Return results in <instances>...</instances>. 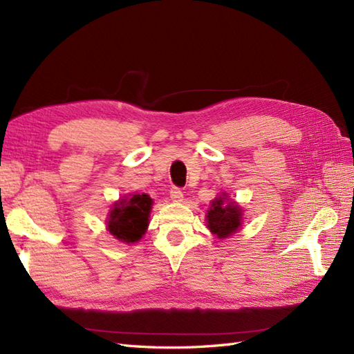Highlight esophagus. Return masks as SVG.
<instances>
[{
    "label": "esophagus",
    "instance_id": "esophagus-1",
    "mask_svg": "<svg viewBox=\"0 0 354 354\" xmlns=\"http://www.w3.org/2000/svg\"><path fill=\"white\" fill-rule=\"evenodd\" d=\"M169 196L176 203H180V201H183V192H181L180 187H171L169 190Z\"/></svg>",
    "mask_w": 354,
    "mask_h": 354
}]
</instances>
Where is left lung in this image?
<instances>
[{
  "instance_id": "1",
  "label": "left lung",
  "mask_w": 354,
  "mask_h": 354,
  "mask_svg": "<svg viewBox=\"0 0 354 354\" xmlns=\"http://www.w3.org/2000/svg\"><path fill=\"white\" fill-rule=\"evenodd\" d=\"M207 221L209 231L217 238H226L241 226V208L236 204L226 203V195H222L213 201L212 208L207 213Z\"/></svg>"
}]
</instances>
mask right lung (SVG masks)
<instances>
[{
    "mask_svg": "<svg viewBox=\"0 0 354 354\" xmlns=\"http://www.w3.org/2000/svg\"><path fill=\"white\" fill-rule=\"evenodd\" d=\"M153 201L146 194H136L114 204L107 222L109 232L122 243H136L145 235Z\"/></svg>",
    "mask_w": 354,
    "mask_h": 354,
    "instance_id": "obj_1",
    "label": "right lung"
}]
</instances>
